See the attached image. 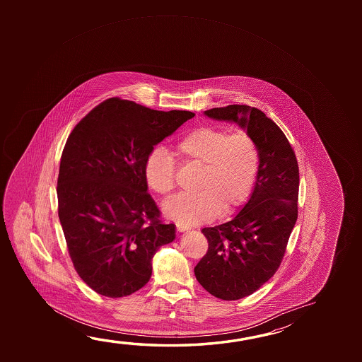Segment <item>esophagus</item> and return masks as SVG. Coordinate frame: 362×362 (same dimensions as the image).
Segmentation results:
<instances>
[{"instance_id": "34e87169", "label": "esophagus", "mask_w": 362, "mask_h": 362, "mask_svg": "<svg viewBox=\"0 0 362 362\" xmlns=\"http://www.w3.org/2000/svg\"><path fill=\"white\" fill-rule=\"evenodd\" d=\"M189 228L187 227V226L182 225V223H177V231L178 232H185L188 231Z\"/></svg>"}]
</instances>
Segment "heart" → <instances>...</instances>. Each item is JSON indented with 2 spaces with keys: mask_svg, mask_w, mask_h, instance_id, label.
<instances>
[{
  "mask_svg": "<svg viewBox=\"0 0 362 362\" xmlns=\"http://www.w3.org/2000/svg\"><path fill=\"white\" fill-rule=\"evenodd\" d=\"M185 165L202 166L197 193H182L165 202L168 218L184 226L199 225L217 214H231L249 199L255 187L260 154L254 137L245 131L203 126L188 132L175 145ZM177 164L164 148H155L144 163L148 188L168 196L175 188Z\"/></svg>",
  "mask_w": 362,
  "mask_h": 362,
  "instance_id": "1",
  "label": "heart"
}]
</instances>
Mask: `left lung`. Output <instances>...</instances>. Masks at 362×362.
<instances>
[{
    "label": "left lung",
    "instance_id": "1",
    "mask_svg": "<svg viewBox=\"0 0 362 362\" xmlns=\"http://www.w3.org/2000/svg\"><path fill=\"white\" fill-rule=\"evenodd\" d=\"M204 115L238 124L254 137L260 154L249 201L231 221L202 230L208 251L194 267L209 294L238 300L265 284L281 264L298 218L299 168L284 132L255 107L230 105Z\"/></svg>",
    "mask_w": 362,
    "mask_h": 362
}]
</instances>
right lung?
Here are the masks:
<instances>
[{"mask_svg": "<svg viewBox=\"0 0 362 362\" xmlns=\"http://www.w3.org/2000/svg\"><path fill=\"white\" fill-rule=\"evenodd\" d=\"M194 117L110 98L78 122L58 177V214L78 275L101 296H130L148 283L151 261L173 243L148 193L144 163L155 145Z\"/></svg>", "mask_w": 362, "mask_h": 362, "instance_id": "1", "label": "right lung"}]
</instances>
